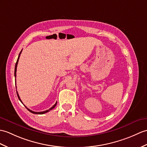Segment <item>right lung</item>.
<instances>
[{"mask_svg": "<svg viewBox=\"0 0 147 147\" xmlns=\"http://www.w3.org/2000/svg\"><path fill=\"white\" fill-rule=\"evenodd\" d=\"M22 49L21 50V51H20V53H19V56H18V60H17V62H16V66H15V71H14V76H15V78H16V71H17V66H18V61H19V57H20V54H21V53H22ZM15 80H16H16L15 79ZM16 88H17V87H16ZM17 94H18V98H19V100L20 101V102H21V103H22V101H21V100H20V97H19V94H18V92H17ZM56 104H57V102L56 103L54 104L52 107H51V108H49V110H46V111H41V112H36V111H32V110H29V108H27L26 106H25V107L27 109V110H28L30 112H31L32 113H34V114H39V115H42V114H44V113H47V112H48V111H49L50 110H53V109L56 107Z\"/></svg>", "mask_w": 147, "mask_h": 147, "instance_id": "1", "label": "right lung"}]
</instances>
